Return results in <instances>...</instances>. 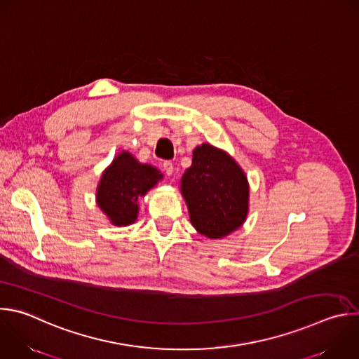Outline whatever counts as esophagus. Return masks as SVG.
Returning <instances> with one entry per match:
<instances>
[{"label": "esophagus", "mask_w": 359, "mask_h": 359, "mask_svg": "<svg viewBox=\"0 0 359 359\" xmlns=\"http://www.w3.org/2000/svg\"><path fill=\"white\" fill-rule=\"evenodd\" d=\"M163 170H165V173L168 175V176H172L173 175V163L170 162V161H166L165 163H163Z\"/></svg>", "instance_id": "1"}]
</instances>
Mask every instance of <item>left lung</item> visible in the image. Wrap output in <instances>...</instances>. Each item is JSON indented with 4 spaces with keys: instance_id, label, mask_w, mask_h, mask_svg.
I'll return each mask as SVG.
<instances>
[{
    "instance_id": "obj_1",
    "label": "left lung",
    "mask_w": 359,
    "mask_h": 359,
    "mask_svg": "<svg viewBox=\"0 0 359 359\" xmlns=\"http://www.w3.org/2000/svg\"><path fill=\"white\" fill-rule=\"evenodd\" d=\"M194 229L222 240L240 228L250 211V183L243 168L225 151L208 142L193 151L191 166L180 179Z\"/></svg>"
}]
</instances>
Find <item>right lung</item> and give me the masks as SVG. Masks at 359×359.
<instances>
[{"label":"right lung","mask_w":359,"mask_h":359,"mask_svg":"<svg viewBox=\"0 0 359 359\" xmlns=\"http://www.w3.org/2000/svg\"><path fill=\"white\" fill-rule=\"evenodd\" d=\"M162 179L163 175L155 166L141 163L128 151L119 152L100 177L97 205L112 225H131L138 218L140 197L147 196Z\"/></svg>","instance_id":"add662e5"}]
</instances>
